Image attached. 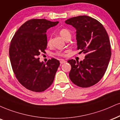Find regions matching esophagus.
Returning <instances> with one entry per match:
<instances>
[{"label":"esophagus","instance_id":"1","mask_svg":"<svg viewBox=\"0 0 120 120\" xmlns=\"http://www.w3.org/2000/svg\"><path fill=\"white\" fill-rule=\"evenodd\" d=\"M66 62V61L64 60H60V64H63V63H65Z\"/></svg>","mask_w":120,"mask_h":120}]
</instances>
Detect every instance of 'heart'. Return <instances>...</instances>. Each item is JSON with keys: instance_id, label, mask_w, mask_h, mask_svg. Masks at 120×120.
Here are the masks:
<instances>
[{"instance_id": "b5f03b06", "label": "heart", "mask_w": 120, "mask_h": 120, "mask_svg": "<svg viewBox=\"0 0 120 120\" xmlns=\"http://www.w3.org/2000/svg\"><path fill=\"white\" fill-rule=\"evenodd\" d=\"M59 33L60 36L62 37L63 39H64V40H66L67 39H68L69 38H71V33L68 30L66 29H60L59 31ZM50 40H49L48 42V44H50ZM56 55H57L58 56H63V53L62 52L60 51H57L56 53Z\"/></svg>"}]
</instances>
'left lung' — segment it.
Segmentation results:
<instances>
[{"label": "left lung", "instance_id": "left-lung-1", "mask_svg": "<svg viewBox=\"0 0 120 120\" xmlns=\"http://www.w3.org/2000/svg\"><path fill=\"white\" fill-rule=\"evenodd\" d=\"M65 23L76 30L77 49L86 54L80 62L67 61L71 66L69 77L78 86H91L101 80L109 64L111 49L107 32L102 23L88 15L69 18Z\"/></svg>", "mask_w": 120, "mask_h": 120}]
</instances>
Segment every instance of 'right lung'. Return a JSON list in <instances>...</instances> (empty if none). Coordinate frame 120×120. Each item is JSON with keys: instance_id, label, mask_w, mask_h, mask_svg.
Masks as SVG:
<instances>
[{"instance_id": "add662e5", "label": "right lung", "mask_w": 120, "mask_h": 120, "mask_svg": "<svg viewBox=\"0 0 120 120\" xmlns=\"http://www.w3.org/2000/svg\"><path fill=\"white\" fill-rule=\"evenodd\" d=\"M59 22L32 19L21 26L11 40L9 58L17 79L27 89L42 92L52 85L60 63L55 58L46 64L38 57L47 46L46 30Z\"/></svg>"}]
</instances>
